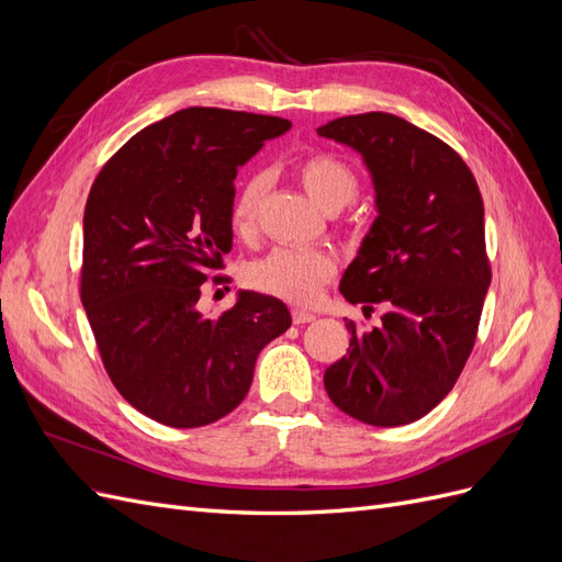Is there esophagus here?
<instances>
[{
	"label": "esophagus",
	"instance_id": "1",
	"mask_svg": "<svg viewBox=\"0 0 562 562\" xmlns=\"http://www.w3.org/2000/svg\"><path fill=\"white\" fill-rule=\"evenodd\" d=\"M316 318V314L314 312H307V310H293V323H310V321H314Z\"/></svg>",
	"mask_w": 562,
	"mask_h": 562
}]
</instances>
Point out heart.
Returning a JSON list of instances; mask_svg holds the SVG:
<instances>
[{
    "label": "heart",
    "mask_w": 562,
    "mask_h": 562,
    "mask_svg": "<svg viewBox=\"0 0 562 562\" xmlns=\"http://www.w3.org/2000/svg\"><path fill=\"white\" fill-rule=\"evenodd\" d=\"M297 178L307 194L323 211H339L359 192V176L353 168L330 151L304 157L297 164ZM267 190L265 173L248 176L232 203V225L236 232H248ZM337 269L335 255L328 248L279 246L248 265L246 279L262 293L281 300L307 304L314 302L321 285Z\"/></svg>",
    "instance_id": "1"
}]
</instances>
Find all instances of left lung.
I'll return each mask as SVG.
<instances>
[{
  "instance_id": "left-lung-1",
  "label": "left lung",
  "mask_w": 562,
  "mask_h": 562,
  "mask_svg": "<svg viewBox=\"0 0 562 562\" xmlns=\"http://www.w3.org/2000/svg\"><path fill=\"white\" fill-rule=\"evenodd\" d=\"M359 151L375 187L361 248L339 281L351 304H382V326L351 333L323 384L339 411L372 427L411 424L462 372L490 285L483 199L469 166L436 135L368 112L316 128Z\"/></svg>"
}]
</instances>
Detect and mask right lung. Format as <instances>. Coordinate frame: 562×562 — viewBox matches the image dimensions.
Wrapping results in <instances>:
<instances>
[{
  "instance_id": "obj_1",
  "label": "right lung",
  "mask_w": 562,
  "mask_h": 562,
  "mask_svg": "<svg viewBox=\"0 0 562 562\" xmlns=\"http://www.w3.org/2000/svg\"><path fill=\"white\" fill-rule=\"evenodd\" d=\"M288 128L281 116L187 108L135 133L91 187L83 310L119 394L166 427L232 413L258 353L291 328L281 300L252 291L220 316L196 307L232 250L236 173Z\"/></svg>"
}]
</instances>
